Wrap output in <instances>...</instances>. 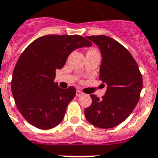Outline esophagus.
<instances>
[{"label":"esophagus","instance_id":"esophagus-1","mask_svg":"<svg viewBox=\"0 0 158 158\" xmlns=\"http://www.w3.org/2000/svg\"><path fill=\"white\" fill-rule=\"evenodd\" d=\"M83 91H81L80 90H76V96H78V97H80V96H83Z\"/></svg>","mask_w":158,"mask_h":158}]
</instances>
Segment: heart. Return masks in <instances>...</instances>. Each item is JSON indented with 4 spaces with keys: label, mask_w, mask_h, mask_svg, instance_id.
<instances>
[{
    "label": "heart",
    "mask_w": 158,
    "mask_h": 158,
    "mask_svg": "<svg viewBox=\"0 0 158 158\" xmlns=\"http://www.w3.org/2000/svg\"><path fill=\"white\" fill-rule=\"evenodd\" d=\"M94 51H95V50H94Z\"/></svg>",
    "instance_id": "1"
}]
</instances>
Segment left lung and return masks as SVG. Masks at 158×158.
Instances as JSON below:
<instances>
[{
  "mask_svg": "<svg viewBox=\"0 0 158 158\" xmlns=\"http://www.w3.org/2000/svg\"><path fill=\"white\" fill-rule=\"evenodd\" d=\"M102 53L99 79L107 84L100 99L90 94L92 103L84 110L85 117L98 128L114 127L128 118L139 101L142 75L135 60L124 46L104 35L87 36Z\"/></svg>",
  "mask_w": 158,
  "mask_h": 158,
  "instance_id": "left-lung-1",
  "label": "left lung"
}]
</instances>
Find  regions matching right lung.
Wrapping results in <instances>:
<instances>
[{
    "label": "right lung",
    "mask_w": 158,
    "mask_h": 158,
    "mask_svg": "<svg viewBox=\"0 0 158 158\" xmlns=\"http://www.w3.org/2000/svg\"><path fill=\"white\" fill-rule=\"evenodd\" d=\"M92 45L79 35H48L31 42L19 57L11 81L15 103L25 120L41 130L63 121L76 90L59 87L56 69L64 66L74 50Z\"/></svg>",
    "instance_id": "1"
}]
</instances>
